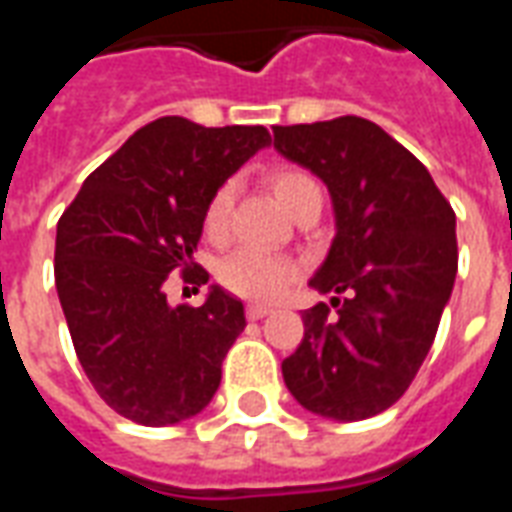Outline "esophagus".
<instances>
[{
    "instance_id": "esophagus-1",
    "label": "esophagus",
    "mask_w": 512,
    "mask_h": 512,
    "mask_svg": "<svg viewBox=\"0 0 512 512\" xmlns=\"http://www.w3.org/2000/svg\"><path fill=\"white\" fill-rule=\"evenodd\" d=\"M271 307H266V304H249L246 307V318L249 321H260V318H266V315H271Z\"/></svg>"
}]
</instances>
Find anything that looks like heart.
I'll use <instances>...</instances> for the list:
<instances>
[{"label":"heart","instance_id":"b5f03b06","mask_svg":"<svg viewBox=\"0 0 512 512\" xmlns=\"http://www.w3.org/2000/svg\"><path fill=\"white\" fill-rule=\"evenodd\" d=\"M271 189L282 202V208L288 211L304 191L315 189V180L299 169H277V172H271ZM230 205H233V186L224 183L213 191V197L205 205V230L208 233L219 235L227 227ZM219 279L224 282V288H230L246 299H279L293 285L296 266L285 257L246 246V249H238L230 257H224L219 266Z\"/></svg>","mask_w":512,"mask_h":512}]
</instances>
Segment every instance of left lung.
Segmentation results:
<instances>
[{
    "label": "left lung",
    "mask_w": 512,
    "mask_h": 512,
    "mask_svg": "<svg viewBox=\"0 0 512 512\" xmlns=\"http://www.w3.org/2000/svg\"><path fill=\"white\" fill-rule=\"evenodd\" d=\"M274 147L326 183L334 211L310 285L334 293L337 315L323 301L304 310L285 384L318 417H376L414 381L452 296L455 213L428 169L365 117L274 126Z\"/></svg>",
    "instance_id": "left-lung-1"
}]
</instances>
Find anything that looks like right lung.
Wrapping results in <instances>:
<instances>
[{
  "instance_id": "1",
  "label": "right lung",
  "mask_w": 512,
  "mask_h": 512,
  "mask_svg": "<svg viewBox=\"0 0 512 512\" xmlns=\"http://www.w3.org/2000/svg\"><path fill=\"white\" fill-rule=\"evenodd\" d=\"M268 145L263 126L161 117L128 136L62 213L54 279L73 348L126 419L178 425L216 395L244 304L211 285L200 307H172L164 282L175 268L189 277L213 191Z\"/></svg>"
}]
</instances>
